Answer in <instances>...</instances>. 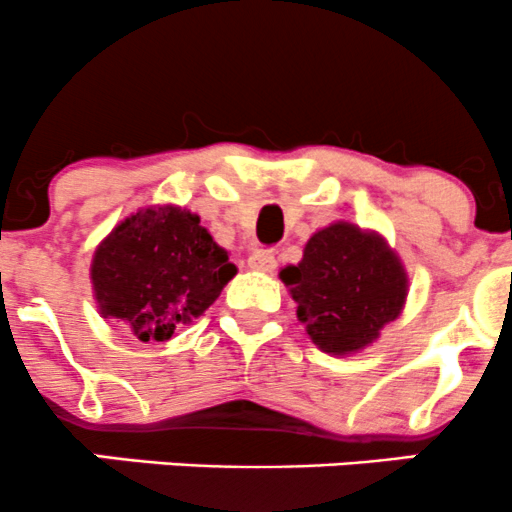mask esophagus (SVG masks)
<instances>
[{"instance_id":"34e87169","label":"esophagus","mask_w":512,"mask_h":512,"mask_svg":"<svg viewBox=\"0 0 512 512\" xmlns=\"http://www.w3.org/2000/svg\"><path fill=\"white\" fill-rule=\"evenodd\" d=\"M247 265H250V270H255V272H274L277 260H274L272 250H257V252H252L250 260H247Z\"/></svg>"}]
</instances>
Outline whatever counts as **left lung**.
I'll return each mask as SVG.
<instances>
[{
	"label": "left lung",
	"instance_id": "8db88e82",
	"mask_svg": "<svg viewBox=\"0 0 512 512\" xmlns=\"http://www.w3.org/2000/svg\"><path fill=\"white\" fill-rule=\"evenodd\" d=\"M279 279L311 341L333 355L370 346L407 299V272L383 235L343 220L311 235L299 265Z\"/></svg>",
	"mask_w": 512,
	"mask_h": 512
}]
</instances>
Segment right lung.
I'll return each mask as SVG.
<instances>
[{"label": "right lung", "instance_id": "right-lung-1", "mask_svg": "<svg viewBox=\"0 0 512 512\" xmlns=\"http://www.w3.org/2000/svg\"><path fill=\"white\" fill-rule=\"evenodd\" d=\"M238 267L196 213L152 206L100 242L90 265L102 319H120L139 341H169L201 316Z\"/></svg>", "mask_w": 512, "mask_h": 512}]
</instances>
